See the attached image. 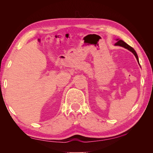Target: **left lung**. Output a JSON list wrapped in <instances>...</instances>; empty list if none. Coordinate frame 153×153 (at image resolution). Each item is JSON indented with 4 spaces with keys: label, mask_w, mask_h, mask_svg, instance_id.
Returning <instances> with one entry per match:
<instances>
[{
    "label": "left lung",
    "mask_w": 153,
    "mask_h": 153,
    "mask_svg": "<svg viewBox=\"0 0 153 153\" xmlns=\"http://www.w3.org/2000/svg\"><path fill=\"white\" fill-rule=\"evenodd\" d=\"M116 41H117V42L115 44V46H120V47H124V48H126V49H128V50L130 51V52H131L134 54V55H135L136 59H137V60L138 62L139 63V61H138V55H137V53H136L135 50H134L131 47H130V46L128 45L127 43H125L124 41H123V40H121V39H117Z\"/></svg>",
    "instance_id": "left-lung-1"
}]
</instances>
